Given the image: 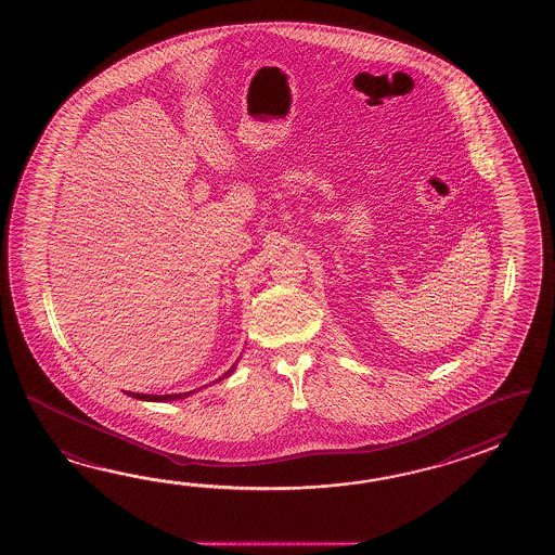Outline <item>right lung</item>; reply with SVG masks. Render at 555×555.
Masks as SVG:
<instances>
[{
    "mask_svg": "<svg viewBox=\"0 0 555 555\" xmlns=\"http://www.w3.org/2000/svg\"><path fill=\"white\" fill-rule=\"evenodd\" d=\"M237 361L234 365L230 366L228 371H225L224 375L220 378H216V380H222V378L230 377L232 373H234V369H236ZM214 380V383H216ZM201 390V389H196ZM196 390H189V392H178V395H144V392H127L129 397L132 399H139V401H151V402H168V401H180V399H186L190 395H194Z\"/></svg>",
    "mask_w": 555,
    "mask_h": 555,
    "instance_id": "1",
    "label": "right lung"
}]
</instances>
